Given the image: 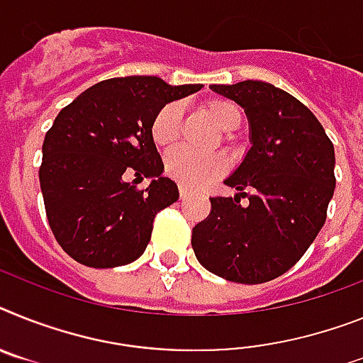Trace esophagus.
<instances>
[{"mask_svg": "<svg viewBox=\"0 0 363 363\" xmlns=\"http://www.w3.org/2000/svg\"><path fill=\"white\" fill-rule=\"evenodd\" d=\"M179 196H181V199H186L188 197V190L184 186H179Z\"/></svg>", "mask_w": 363, "mask_h": 363, "instance_id": "esophagus-1", "label": "esophagus"}]
</instances>
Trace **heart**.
Returning <instances> with one entry per match:
<instances>
[{"instance_id": "heart-1", "label": "heart", "mask_w": 363, "mask_h": 363, "mask_svg": "<svg viewBox=\"0 0 363 363\" xmlns=\"http://www.w3.org/2000/svg\"><path fill=\"white\" fill-rule=\"evenodd\" d=\"M203 112L218 125L219 130L230 133L242 123L238 106L228 99H206L201 105ZM182 108L177 103H166L153 116L149 133L155 145L169 149L177 144L181 136ZM227 169V160L221 155H199L188 149H177L166 157V173L173 181L186 188H203L214 179L221 177Z\"/></svg>"}]
</instances>
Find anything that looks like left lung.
<instances>
[{"label": "left lung", "instance_id": "1", "mask_svg": "<svg viewBox=\"0 0 363 363\" xmlns=\"http://www.w3.org/2000/svg\"><path fill=\"white\" fill-rule=\"evenodd\" d=\"M212 90L243 106L252 145L225 181L238 194L210 197L191 247L210 273L262 284L291 269L325 225L336 186L334 145L308 106L273 84L242 81Z\"/></svg>", "mask_w": 363, "mask_h": 363}]
</instances>
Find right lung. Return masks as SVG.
I'll use <instances>...</instances> for the list:
<instances>
[{"instance_id": "right-lung-1", "label": "right lung", "mask_w": 363, "mask_h": 363, "mask_svg": "<svg viewBox=\"0 0 363 363\" xmlns=\"http://www.w3.org/2000/svg\"><path fill=\"white\" fill-rule=\"evenodd\" d=\"M151 75L106 79L64 106L45 133L40 188L51 233L73 260L116 267L145 251L155 216L179 199L149 125L160 106L201 90ZM154 179L140 191L124 175Z\"/></svg>"}]
</instances>
